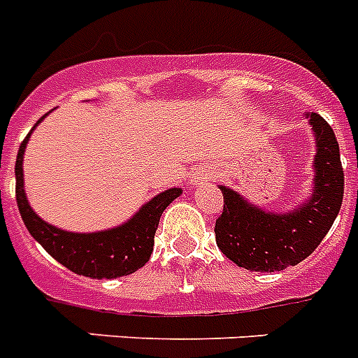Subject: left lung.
Instances as JSON below:
<instances>
[{
  "mask_svg": "<svg viewBox=\"0 0 358 358\" xmlns=\"http://www.w3.org/2000/svg\"><path fill=\"white\" fill-rule=\"evenodd\" d=\"M308 115L317 141L315 190L301 208L280 215L266 213L221 186L224 204L215 221V241L237 266L252 271L295 266L315 252L341 212L344 170L337 137L324 117Z\"/></svg>",
  "mask_w": 358,
  "mask_h": 358,
  "instance_id": "8db88e82",
  "label": "left lung"
}]
</instances>
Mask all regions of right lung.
<instances>
[{
    "instance_id": "obj_1",
    "label": "right lung",
    "mask_w": 358,
    "mask_h": 358,
    "mask_svg": "<svg viewBox=\"0 0 358 358\" xmlns=\"http://www.w3.org/2000/svg\"><path fill=\"white\" fill-rule=\"evenodd\" d=\"M41 119L38 123H41ZM29 137L30 134L21 143L14 170H16L17 208L34 239L70 271L92 279H115L134 273L145 266L154 250V237L161 213L176 197L181 195V190L170 188L163 194L155 195L127 224L114 230L97 231V234L63 231L41 221L27 203V195L23 190V154Z\"/></svg>"
}]
</instances>
